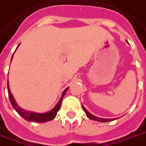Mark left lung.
<instances>
[{"label":"left lung","instance_id":"left-lung-1","mask_svg":"<svg viewBox=\"0 0 146 146\" xmlns=\"http://www.w3.org/2000/svg\"><path fill=\"white\" fill-rule=\"evenodd\" d=\"M82 107H83L84 111H85L86 114H87V116L89 117L90 119L94 120V121H100V122H107V121H113V120H114V119H107V118H100V117H96V116H94V115H93V114H90V112L88 111L87 109L85 108H84L83 105H82Z\"/></svg>","mask_w":146,"mask_h":146}]
</instances>
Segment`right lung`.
I'll use <instances>...</instances> for the list:
<instances>
[{
    "instance_id": "right-lung-1",
    "label": "right lung",
    "mask_w": 146,
    "mask_h": 146,
    "mask_svg": "<svg viewBox=\"0 0 146 146\" xmlns=\"http://www.w3.org/2000/svg\"><path fill=\"white\" fill-rule=\"evenodd\" d=\"M20 45V44H19ZM18 46L17 48H18ZM16 48V49H17ZM15 49V51H16ZM13 58V56H12ZM68 88L65 90L64 91L62 92V97L60 98L59 100L58 101V103L56 104V105L50 111L46 112V113H35V112H31V111H27L21 108L20 107H18V105L16 103V101L15 100V98L13 97V95L11 94V90H10L9 86H8V81H7V91H8V96H9L10 101H11V105L14 108V109L16 111L18 112V114L21 115V117L25 118L26 121H33V122H39V123H44L46 122V121H51V120L54 119L56 116L57 112L60 108V106H61V103H62V98L64 97V95L66 94V92Z\"/></svg>"
}]
</instances>
